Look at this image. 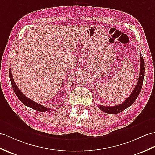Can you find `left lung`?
I'll return each mask as SVG.
<instances>
[{
	"instance_id": "1",
	"label": "left lung",
	"mask_w": 155,
	"mask_h": 155,
	"mask_svg": "<svg viewBox=\"0 0 155 155\" xmlns=\"http://www.w3.org/2000/svg\"><path fill=\"white\" fill-rule=\"evenodd\" d=\"M140 59H141V67H140V73L139 77L137 81V83L135 86L134 91L131 92V94L129 95L128 98L125 100L124 102H122L120 105L115 106H104L101 105H97L99 108L102 111L110 114H116L121 112L122 111L125 110L129 106H131L135 102L142 88V86L143 83L144 76H145V63H144L143 57L140 53Z\"/></svg>"
}]
</instances>
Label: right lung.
Returning <instances> with one entry per match:
<instances>
[{
  "mask_svg": "<svg viewBox=\"0 0 155 155\" xmlns=\"http://www.w3.org/2000/svg\"><path fill=\"white\" fill-rule=\"evenodd\" d=\"M9 77H10V82H11L13 90H14V92H15V94L17 96L18 98V99L24 104L25 106H26L29 107H31V108L37 110L38 111H41V112L52 111L51 109L48 108V107L42 106V105H41V104H39L36 102H35L33 101V100H31L30 98H28V97L25 96L23 93L20 91L12 78V75L11 73V69H10V71H9ZM73 85V84H72V86Z\"/></svg>",
  "mask_w": 155,
  "mask_h": 155,
  "instance_id": "1",
  "label": "right lung"
}]
</instances>
